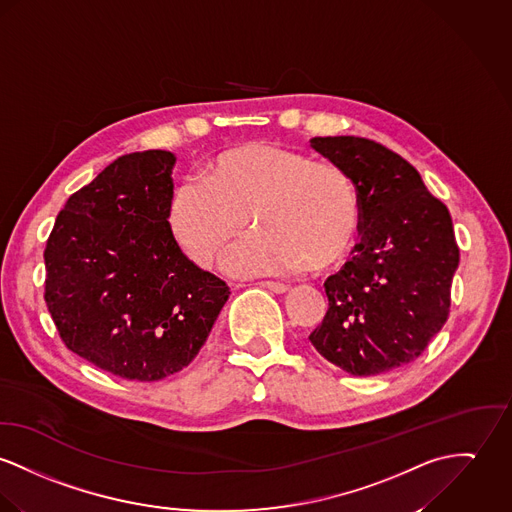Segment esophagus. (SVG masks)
Wrapping results in <instances>:
<instances>
[{
    "label": "esophagus",
    "instance_id": "esophagus-1",
    "mask_svg": "<svg viewBox=\"0 0 512 512\" xmlns=\"http://www.w3.org/2000/svg\"><path fill=\"white\" fill-rule=\"evenodd\" d=\"M261 286H265V288L273 290L276 294H282V292H288V290H290V286H288V284H284V282H276V280H263V282H261Z\"/></svg>",
    "mask_w": 512,
    "mask_h": 512
}]
</instances>
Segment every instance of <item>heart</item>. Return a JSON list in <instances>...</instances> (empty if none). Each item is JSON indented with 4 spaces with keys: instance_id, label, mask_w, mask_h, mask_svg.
Masks as SVG:
<instances>
[{
    "instance_id": "heart-1",
    "label": "heart",
    "mask_w": 512,
    "mask_h": 512,
    "mask_svg": "<svg viewBox=\"0 0 512 512\" xmlns=\"http://www.w3.org/2000/svg\"><path fill=\"white\" fill-rule=\"evenodd\" d=\"M169 197L165 226L200 269L216 267L243 234L228 267L237 275L308 269L325 275L349 255L360 204L349 173L329 161L271 142H247L218 154Z\"/></svg>"
}]
</instances>
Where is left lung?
Returning <instances> with one entry per match:
<instances>
[{"mask_svg":"<svg viewBox=\"0 0 512 512\" xmlns=\"http://www.w3.org/2000/svg\"><path fill=\"white\" fill-rule=\"evenodd\" d=\"M312 146L353 179L362 237L353 259L325 280L329 308L310 341L353 376L390 372L421 356L450 314L460 263L450 212L382 144L325 136Z\"/></svg>","mask_w":512,"mask_h":512,"instance_id":"left-lung-1","label":"left lung"}]
</instances>
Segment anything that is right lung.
<instances>
[{
    "label": "right lung",
    "mask_w": 512,
    "mask_h": 512,
    "mask_svg": "<svg viewBox=\"0 0 512 512\" xmlns=\"http://www.w3.org/2000/svg\"><path fill=\"white\" fill-rule=\"evenodd\" d=\"M175 156L115 159L68 198L44 249V302L64 345L122 380L193 362L230 286L191 263L165 226Z\"/></svg>",
    "instance_id": "obj_1"
}]
</instances>
